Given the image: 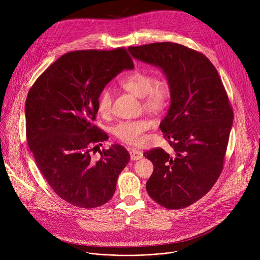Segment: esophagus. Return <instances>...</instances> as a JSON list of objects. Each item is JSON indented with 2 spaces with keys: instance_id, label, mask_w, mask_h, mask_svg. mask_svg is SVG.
I'll return each mask as SVG.
<instances>
[{
  "instance_id": "1",
  "label": "esophagus",
  "mask_w": 260,
  "mask_h": 260,
  "mask_svg": "<svg viewBox=\"0 0 260 260\" xmlns=\"http://www.w3.org/2000/svg\"><path fill=\"white\" fill-rule=\"evenodd\" d=\"M129 154H131V159L132 160H139V159H141L143 157V152L141 150L135 149V148L131 149Z\"/></svg>"
}]
</instances>
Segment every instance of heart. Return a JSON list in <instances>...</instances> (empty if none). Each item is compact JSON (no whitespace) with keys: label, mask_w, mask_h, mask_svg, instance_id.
I'll use <instances>...</instances> for the list:
<instances>
[{"label":"heart","mask_w":260,"mask_h":260,"mask_svg":"<svg viewBox=\"0 0 260 260\" xmlns=\"http://www.w3.org/2000/svg\"><path fill=\"white\" fill-rule=\"evenodd\" d=\"M123 88L137 96L143 98L144 107L153 113H160L166 110L172 100V87L167 80H156L152 73L134 71L121 81ZM113 104V91L111 87H104L96 99V110L102 116L111 112ZM151 122L147 119L127 120L117 123L113 128V135L121 142L129 145H138L143 141V134L150 128Z\"/></svg>","instance_id":"1"}]
</instances>
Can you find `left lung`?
Here are the masks:
<instances>
[{"label":"left lung","instance_id":"left-lung-1","mask_svg":"<svg viewBox=\"0 0 260 260\" xmlns=\"http://www.w3.org/2000/svg\"><path fill=\"white\" fill-rule=\"evenodd\" d=\"M132 55L158 66L172 87L169 112L159 127L172 150L152 148L149 197L178 210L206 196L223 170L234 111L219 74L202 52L173 42L129 46Z\"/></svg>","mask_w":260,"mask_h":260}]
</instances>
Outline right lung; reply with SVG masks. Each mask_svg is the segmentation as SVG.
I'll return each mask as SVG.
<instances>
[{
  "mask_svg": "<svg viewBox=\"0 0 260 260\" xmlns=\"http://www.w3.org/2000/svg\"><path fill=\"white\" fill-rule=\"evenodd\" d=\"M124 47L76 50L61 55L37 78L25 102L26 141L51 189L84 209L111 200L131 156L115 144L93 154L108 140L94 124L100 91L124 69H133Z\"/></svg>",
  "mask_w": 260,
  "mask_h": 260,
  "instance_id": "1",
  "label": "right lung"
}]
</instances>
